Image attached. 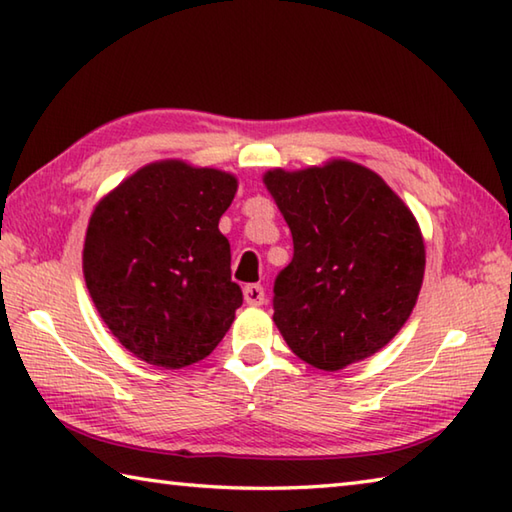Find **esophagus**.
<instances>
[{
  "label": "esophagus",
  "mask_w": 512,
  "mask_h": 512,
  "mask_svg": "<svg viewBox=\"0 0 512 512\" xmlns=\"http://www.w3.org/2000/svg\"><path fill=\"white\" fill-rule=\"evenodd\" d=\"M244 299L250 306H262L266 302V293L262 284H246L244 286Z\"/></svg>",
  "instance_id": "34e87169"
}]
</instances>
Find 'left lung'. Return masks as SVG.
I'll use <instances>...</instances> for the list:
<instances>
[{
	"label": "left lung",
	"instance_id": "8db88e82",
	"mask_svg": "<svg viewBox=\"0 0 512 512\" xmlns=\"http://www.w3.org/2000/svg\"><path fill=\"white\" fill-rule=\"evenodd\" d=\"M264 182L293 233V259L273 286L286 344L322 370L377 353L422 288L426 253L413 213L377 173L342 159L270 170Z\"/></svg>",
	"mask_w": 512,
	"mask_h": 512
}]
</instances>
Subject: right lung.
Here are the masks:
<instances>
[{"label": "right lung", "mask_w": 512, "mask_h": 512, "mask_svg": "<svg viewBox=\"0 0 512 512\" xmlns=\"http://www.w3.org/2000/svg\"><path fill=\"white\" fill-rule=\"evenodd\" d=\"M237 179L215 168L157 162L97 204L84 277L97 313L146 364L184 368L213 353L242 306L219 217Z\"/></svg>", "instance_id": "add662e5"}]
</instances>
